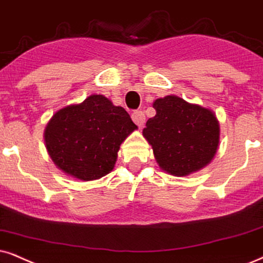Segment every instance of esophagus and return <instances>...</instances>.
<instances>
[{"label":"esophagus","instance_id":"34e87169","mask_svg":"<svg viewBox=\"0 0 263 263\" xmlns=\"http://www.w3.org/2000/svg\"><path fill=\"white\" fill-rule=\"evenodd\" d=\"M131 118H132V120H134L135 124L138 126V127H142V126L144 125L145 115L143 111H134L132 112Z\"/></svg>","mask_w":263,"mask_h":263}]
</instances>
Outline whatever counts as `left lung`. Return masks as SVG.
Wrapping results in <instances>:
<instances>
[{"label":"left lung","instance_id":"obj_1","mask_svg":"<svg viewBox=\"0 0 263 263\" xmlns=\"http://www.w3.org/2000/svg\"><path fill=\"white\" fill-rule=\"evenodd\" d=\"M143 128L155 160L166 174L184 177L208 166L220 145V124L209 108L171 95L155 99Z\"/></svg>","mask_w":263,"mask_h":263}]
</instances>
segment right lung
Returning <instances> with one entry per match:
<instances>
[{"instance_id":"add662e5","label":"right lung","mask_w":263,"mask_h":263,"mask_svg":"<svg viewBox=\"0 0 263 263\" xmlns=\"http://www.w3.org/2000/svg\"><path fill=\"white\" fill-rule=\"evenodd\" d=\"M137 126L122 107L92 95L53 114L45 128L49 158L69 177L87 182L114 168L121 143Z\"/></svg>"}]
</instances>
